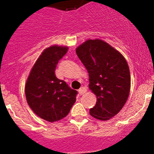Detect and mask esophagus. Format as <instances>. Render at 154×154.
<instances>
[{
    "label": "esophagus",
    "instance_id": "obj_1",
    "mask_svg": "<svg viewBox=\"0 0 154 154\" xmlns=\"http://www.w3.org/2000/svg\"><path fill=\"white\" fill-rule=\"evenodd\" d=\"M86 92V89L85 88V87H82L81 89L78 90V93H79V95L80 96H82V95H83V94H85Z\"/></svg>",
    "mask_w": 154,
    "mask_h": 154
}]
</instances>
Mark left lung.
<instances>
[{"instance_id": "obj_1", "label": "left lung", "mask_w": 154, "mask_h": 154, "mask_svg": "<svg viewBox=\"0 0 154 154\" xmlns=\"http://www.w3.org/2000/svg\"><path fill=\"white\" fill-rule=\"evenodd\" d=\"M76 53L89 72V89L97 97L89 109L97 119L114 117L126 102L130 89L129 65L123 56L101 40H88Z\"/></svg>"}]
</instances>
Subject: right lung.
<instances>
[{"label":"right lung","instance_id":"obj_1","mask_svg":"<svg viewBox=\"0 0 154 154\" xmlns=\"http://www.w3.org/2000/svg\"><path fill=\"white\" fill-rule=\"evenodd\" d=\"M67 51L68 47L57 45L45 49L32 68L25 85L29 107L47 122L63 119L76 101L77 92L55 75L58 61Z\"/></svg>","mask_w":154,"mask_h":154}]
</instances>
